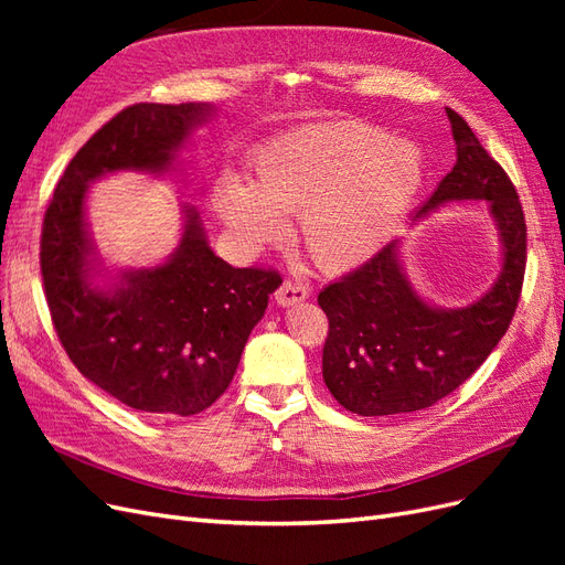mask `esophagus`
Listing matches in <instances>:
<instances>
[{
    "label": "esophagus",
    "instance_id": "34e87169",
    "mask_svg": "<svg viewBox=\"0 0 565 565\" xmlns=\"http://www.w3.org/2000/svg\"><path fill=\"white\" fill-rule=\"evenodd\" d=\"M306 299H309V287H303L297 280H285L276 292V301L280 306H295V303L306 301Z\"/></svg>",
    "mask_w": 565,
    "mask_h": 565
}]
</instances>
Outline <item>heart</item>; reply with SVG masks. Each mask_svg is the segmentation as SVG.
Returning <instances> with one entry per match:
<instances>
[{"instance_id": "b5f03b06", "label": "heart", "mask_w": 565, "mask_h": 565, "mask_svg": "<svg viewBox=\"0 0 565 565\" xmlns=\"http://www.w3.org/2000/svg\"><path fill=\"white\" fill-rule=\"evenodd\" d=\"M422 152L361 122H318L273 136L252 158V179L226 172L218 218L256 252L299 212V243L322 270H351L380 254L424 188Z\"/></svg>"}]
</instances>
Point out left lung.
Instances as JSON below:
<instances>
[{
  "mask_svg": "<svg viewBox=\"0 0 565 565\" xmlns=\"http://www.w3.org/2000/svg\"><path fill=\"white\" fill-rule=\"evenodd\" d=\"M457 162L413 216H431L448 202L483 200L498 228L502 264L476 301L443 309L407 278L403 241L388 243L367 264L318 295L330 334L322 380L339 405L363 417L415 413L446 398L483 365L504 337L521 297L525 216L514 183L448 108Z\"/></svg>",
  "mask_w": 565,
  "mask_h": 565,
  "instance_id": "1",
  "label": "left lung"
}]
</instances>
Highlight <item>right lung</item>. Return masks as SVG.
Instances as JSON below:
<instances>
[{
	"label": "right lung",
	"mask_w": 565,
	"mask_h": 565,
	"mask_svg": "<svg viewBox=\"0 0 565 565\" xmlns=\"http://www.w3.org/2000/svg\"><path fill=\"white\" fill-rule=\"evenodd\" d=\"M214 113L210 104L125 108L77 150L44 214L42 280L65 353L98 388L150 415H198L228 388L282 280L216 256L191 202L164 262L108 270L89 231L87 193L117 172L185 179L179 152Z\"/></svg>",
	"instance_id": "1"
}]
</instances>
